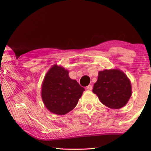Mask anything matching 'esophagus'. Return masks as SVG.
Segmentation results:
<instances>
[{"label": "esophagus", "mask_w": 151, "mask_h": 151, "mask_svg": "<svg viewBox=\"0 0 151 151\" xmlns=\"http://www.w3.org/2000/svg\"><path fill=\"white\" fill-rule=\"evenodd\" d=\"M92 88H93V86H92V85H88V86H86V89H87L88 91H91V90H92Z\"/></svg>", "instance_id": "obj_1"}]
</instances>
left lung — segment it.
Listing matches in <instances>:
<instances>
[{
    "label": "left lung",
    "instance_id": "obj_1",
    "mask_svg": "<svg viewBox=\"0 0 151 151\" xmlns=\"http://www.w3.org/2000/svg\"><path fill=\"white\" fill-rule=\"evenodd\" d=\"M93 92L105 106L118 109L129 102L132 94L131 83L120 69H104L99 71Z\"/></svg>",
    "mask_w": 151,
    "mask_h": 151
}]
</instances>
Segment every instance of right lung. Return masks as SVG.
<instances>
[{
    "label": "right lung",
    "mask_w": 151,
    "mask_h": 151,
    "mask_svg": "<svg viewBox=\"0 0 151 151\" xmlns=\"http://www.w3.org/2000/svg\"><path fill=\"white\" fill-rule=\"evenodd\" d=\"M84 88L69 76V71L57 65L47 71L41 87L46 108L53 114H67L75 108Z\"/></svg>",
    "instance_id": "obj_1"
}]
</instances>
